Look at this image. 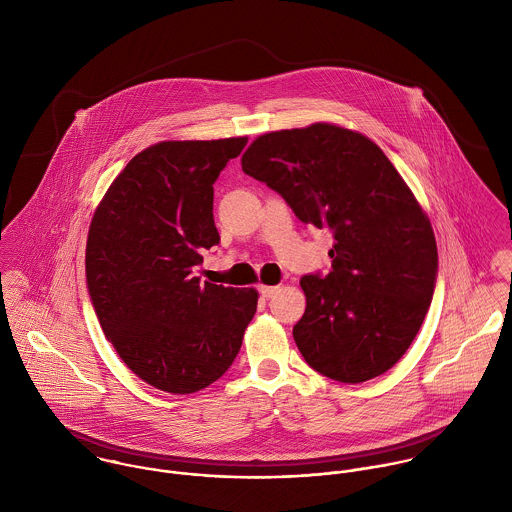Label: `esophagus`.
Here are the masks:
<instances>
[{
  "instance_id": "1",
  "label": "esophagus",
  "mask_w": 512,
  "mask_h": 512,
  "mask_svg": "<svg viewBox=\"0 0 512 512\" xmlns=\"http://www.w3.org/2000/svg\"><path fill=\"white\" fill-rule=\"evenodd\" d=\"M258 292L262 293L264 297H272L274 293L278 292V286H264V284H260Z\"/></svg>"
}]
</instances>
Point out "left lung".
Instances as JSON below:
<instances>
[{"instance_id":"left-lung-1","label":"left lung","mask_w":512,"mask_h":512,"mask_svg":"<svg viewBox=\"0 0 512 512\" xmlns=\"http://www.w3.org/2000/svg\"><path fill=\"white\" fill-rule=\"evenodd\" d=\"M242 171L333 230L331 272L299 280L293 339L307 365L349 384L384 374L416 339L438 274L432 222L406 181L372 140L327 122L256 138Z\"/></svg>"}]
</instances>
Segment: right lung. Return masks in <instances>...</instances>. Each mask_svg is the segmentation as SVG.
Returning <instances> with one entry per match:
<instances>
[{"label":"right lung","instance_id":"obj_1","mask_svg":"<svg viewBox=\"0 0 512 512\" xmlns=\"http://www.w3.org/2000/svg\"><path fill=\"white\" fill-rule=\"evenodd\" d=\"M248 142H159L140 151L98 203L86 284L106 339L149 386L193 394L236 359L254 288L201 284L193 268L219 244L215 181Z\"/></svg>","mask_w":512,"mask_h":512}]
</instances>
